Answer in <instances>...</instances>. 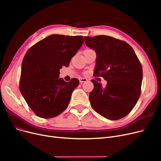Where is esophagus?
I'll return each mask as SVG.
<instances>
[{
    "instance_id": "34e87169",
    "label": "esophagus",
    "mask_w": 161,
    "mask_h": 161,
    "mask_svg": "<svg viewBox=\"0 0 161 161\" xmlns=\"http://www.w3.org/2000/svg\"><path fill=\"white\" fill-rule=\"evenodd\" d=\"M79 80H80V82L81 83V84H82V83L86 82V81H87V79H86V78H84V77H80V78Z\"/></svg>"
}]
</instances>
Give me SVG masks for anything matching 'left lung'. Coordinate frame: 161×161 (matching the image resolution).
<instances>
[{"label": "left lung", "instance_id": "1", "mask_svg": "<svg viewBox=\"0 0 161 161\" xmlns=\"http://www.w3.org/2000/svg\"><path fill=\"white\" fill-rule=\"evenodd\" d=\"M85 44L96 52L94 75L103 77L106 86L92 80L90 93L92 108L109 120L125 117L140 97L142 69L132 47L126 42L108 36L84 37Z\"/></svg>", "mask_w": 161, "mask_h": 161}]
</instances>
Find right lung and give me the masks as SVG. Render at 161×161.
Here are the masks:
<instances>
[{
    "label": "right lung",
    "mask_w": 161,
    "mask_h": 161,
    "mask_svg": "<svg viewBox=\"0 0 161 161\" xmlns=\"http://www.w3.org/2000/svg\"><path fill=\"white\" fill-rule=\"evenodd\" d=\"M84 43L82 36H49L30 47L23 58L20 92L38 117L58 116L69 105L71 93L79 85L72 78H59V69L68 67L71 59Z\"/></svg>",
    "instance_id": "obj_1"
}]
</instances>
